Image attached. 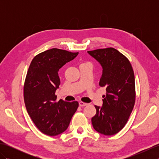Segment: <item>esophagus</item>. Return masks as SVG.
<instances>
[{"label":"esophagus","mask_w":159,"mask_h":159,"mask_svg":"<svg viewBox=\"0 0 159 159\" xmlns=\"http://www.w3.org/2000/svg\"><path fill=\"white\" fill-rule=\"evenodd\" d=\"M87 105V103H85V102H79V106L81 107H85Z\"/></svg>","instance_id":"esophagus-1"}]
</instances>
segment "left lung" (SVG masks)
<instances>
[{
  "label": "left lung",
  "mask_w": 159,
  "mask_h": 159,
  "mask_svg": "<svg viewBox=\"0 0 159 159\" xmlns=\"http://www.w3.org/2000/svg\"><path fill=\"white\" fill-rule=\"evenodd\" d=\"M102 68L99 85L107 91L102 106H95L92 118L94 129L104 135H113L126 125L135 102V85L129 61L113 48L88 51Z\"/></svg>",
  "instance_id": "8db88e82"
}]
</instances>
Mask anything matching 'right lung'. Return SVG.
I'll return each instance as SVG.
<instances>
[{
	"label": "right lung",
	"instance_id": "obj_1",
	"mask_svg": "<svg viewBox=\"0 0 159 159\" xmlns=\"http://www.w3.org/2000/svg\"><path fill=\"white\" fill-rule=\"evenodd\" d=\"M78 54L52 48L35 56L30 64L24 86L25 106L37 128L47 135L66 130L79 107L77 101L55 102L61 83L59 70Z\"/></svg>",
	"mask_w": 159,
	"mask_h": 159
}]
</instances>
